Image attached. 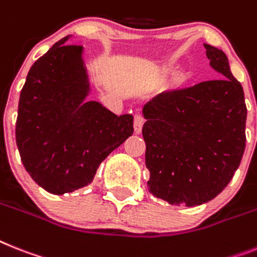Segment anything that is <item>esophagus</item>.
<instances>
[{
  "instance_id": "1",
  "label": "esophagus",
  "mask_w": 257,
  "mask_h": 257,
  "mask_svg": "<svg viewBox=\"0 0 257 257\" xmlns=\"http://www.w3.org/2000/svg\"><path fill=\"white\" fill-rule=\"evenodd\" d=\"M143 123H144V116L142 115L141 113L135 114V115H134V130H135V133L137 134L141 133Z\"/></svg>"
}]
</instances>
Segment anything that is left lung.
<instances>
[{"mask_svg":"<svg viewBox=\"0 0 257 257\" xmlns=\"http://www.w3.org/2000/svg\"><path fill=\"white\" fill-rule=\"evenodd\" d=\"M222 78L165 90L143 107L147 186L171 205L197 206L231 181L245 148L247 106L223 51L203 44Z\"/></svg>","mask_w":257,"mask_h":257,"instance_id":"8db88e82","label":"left lung"}]
</instances>
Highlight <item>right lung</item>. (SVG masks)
<instances>
[{"mask_svg": "<svg viewBox=\"0 0 257 257\" xmlns=\"http://www.w3.org/2000/svg\"><path fill=\"white\" fill-rule=\"evenodd\" d=\"M63 38L39 57L21 90L16 141L38 185L64 194L89 185L99 164L134 133L131 114L116 116L88 101L82 48Z\"/></svg>", "mask_w": 257, "mask_h": 257, "instance_id": "right-lung-1", "label": "right lung"}]
</instances>
